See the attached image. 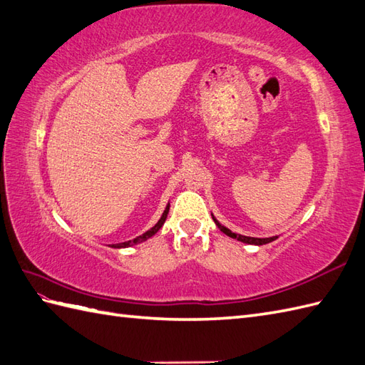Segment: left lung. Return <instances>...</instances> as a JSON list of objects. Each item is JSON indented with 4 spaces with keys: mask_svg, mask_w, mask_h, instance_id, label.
I'll list each match as a JSON object with an SVG mask.
<instances>
[{
    "mask_svg": "<svg viewBox=\"0 0 365 365\" xmlns=\"http://www.w3.org/2000/svg\"><path fill=\"white\" fill-rule=\"evenodd\" d=\"M213 221L216 222V225L219 227V230H221L222 233H225L227 236H230V238H235L241 242H245V244H255V245H262V244H267V242H272L277 240V236H272V238H252V236H244V235H238V233H233L232 230H228L227 227L219 224L216 219L213 217Z\"/></svg>",
    "mask_w": 365,
    "mask_h": 365,
    "instance_id": "1",
    "label": "left lung"
}]
</instances>
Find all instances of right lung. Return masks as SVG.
<instances>
[{
    "mask_svg": "<svg viewBox=\"0 0 365 365\" xmlns=\"http://www.w3.org/2000/svg\"><path fill=\"white\" fill-rule=\"evenodd\" d=\"M168 211H169V205L166 207V210H165V213L162 215V217H160V221L150 228V230H148L146 233H143L141 236H137V238L135 240H132V241H125V242H120V244H113V247H116V249H121V247H129V245H132V244H138V242H141V241H146L148 238H150V236H154L160 228H162V225L165 224V221H166V217H168Z\"/></svg>",
    "mask_w": 365,
    "mask_h": 365,
    "instance_id": "1",
    "label": "right lung"
}]
</instances>
